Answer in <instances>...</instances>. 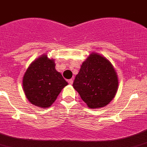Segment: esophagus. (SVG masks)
Instances as JSON below:
<instances>
[{"instance_id": "1", "label": "esophagus", "mask_w": 147, "mask_h": 147, "mask_svg": "<svg viewBox=\"0 0 147 147\" xmlns=\"http://www.w3.org/2000/svg\"><path fill=\"white\" fill-rule=\"evenodd\" d=\"M68 82H69V85H72V83H73V80L72 79H70L68 80Z\"/></svg>"}]
</instances>
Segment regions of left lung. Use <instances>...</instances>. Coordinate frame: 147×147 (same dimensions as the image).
I'll use <instances>...</instances> for the list:
<instances>
[{
    "label": "left lung",
    "instance_id": "obj_1",
    "mask_svg": "<svg viewBox=\"0 0 147 147\" xmlns=\"http://www.w3.org/2000/svg\"><path fill=\"white\" fill-rule=\"evenodd\" d=\"M72 86L89 108H102L116 95L119 80L109 60L92 53L81 65Z\"/></svg>",
    "mask_w": 147,
    "mask_h": 147
}]
</instances>
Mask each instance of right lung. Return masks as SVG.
Here are the masks:
<instances>
[{"instance_id": "add662e5", "label": "right lung", "mask_w": 147, "mask_h": 147, "mask_svg": "<svg viewBox=\"0 0 147 147\" xmlns=\"http://www.w3.org/2000/svg\"><path fill=\"white\" fill-rule=\"evenodd\" d=\"M67 85L60 72L55 69V60L46 55L34 60L23 78V88L27 99L42 108L51 106Z\"/></svg>"}]
</instances>
